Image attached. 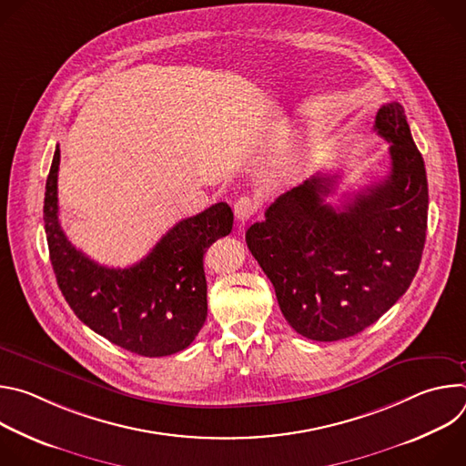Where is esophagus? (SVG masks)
Here are the masks:
<instances>
[{
    "mask_svg": "<svg viewBox=\"0 0 466 466\" xmlns=\"http://www.w3.org/2000/svg\"><path fill=\"white\" fill-rule=\"evenodd\" d=\"M258 201L254 197H248V195H243V197H239L238 201H236V205H234V214H236V218H238V221H241V223H245V221H248L256 212H258Z\"/></svg>",
    "mask_w": 466,
    "mask_h": 466,
    "instance_id": "esophagus-1",
    "label": "esophagus"
}]
</instances>
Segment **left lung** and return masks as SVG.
I'll list each match as a JSON object with an SVG mask.
<instances>
[{
    "label": "left lung",
    "mask_w": 466,
    "mask_h": 466,
    "mask_svg": "<svg viewBox=\"0 0 466 466\" xmlns=\"http://www.w3.org/2000/svg\"><path fill=\"white\" fill-rule=\"evenodd\" d=\"M374 130L387 140L389 175L334 208L338 175L286 191L245 234L297 334L352 338L411 286L428 228V178L400 103L383 105Z\"/></svg>",
    "instance_id": "8db88e82"
}]
</instances>
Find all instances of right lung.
<instances>
[{
	"label": "right lung",
	"instance_id": "add662e5",
	"mask_svg": "<svg viewBox=\"0 0 466 466\" xmlns=\"http://www.w3.org/2000/svg\"><path fill=\"white\" fill-rule=\"evenodd\" d=\"M58 164L56 146L46 182L44 223L51 265L66 302L96 334L128 352L160 358L189 347L208 313L205 252L230 234V207L218 203L178 221L130 268H105L76 248L60 228Z\"/></svg>",
	"mask_w": 466,
	"mask_h": 466
}]
</instances>
